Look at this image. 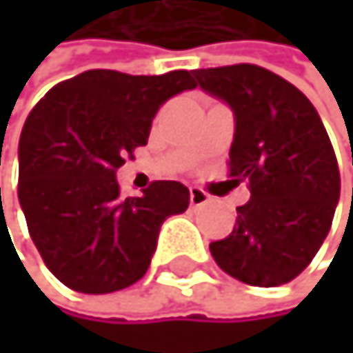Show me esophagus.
Masks as SVG:
<instances>
[{
    "label": "esophagus",
    "mask_w": 353,
    "mask_h": 353,
    "mask_svg": "<svg viewBox=\"0 0 353 353\" xmlns=\"http://www.w3.org/2000/svg\"><path fill=\"white\" fill-rule=\"evenodd\" d=\"M210 201V194L205 190H201L196 186L190 188V205L192 208H201V205H205V203Z\"/></svg>",
    "instance_id": "obj_1"
}]
</instances>
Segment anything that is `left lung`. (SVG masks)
<instances>
[{
	"label": "left lung",
	"mask_w": 353,
	"mask_h": 353,
	"mask_svg": "<svg viewBox=\"0 0 353 353\" xmlns=\"http://www.w3.org/2000/svg\"><path fill=\"white\" fill-rule=\"evenodd\" d=\"M192 74L233 110L228 167L235 182H250L233 233L212 241L210 252L224 273L250 286L288 283L324 243L341 192L322 118L296 86L259 65Z\"/></svg>",
	"instance_id": "1"
}]
</instances>
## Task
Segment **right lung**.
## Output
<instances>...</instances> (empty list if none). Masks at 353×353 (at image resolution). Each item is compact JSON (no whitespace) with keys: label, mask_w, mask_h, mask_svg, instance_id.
<instances>
[{"label":"right lung","mask_w":353,"mask_h":353,"mask_svg":"<svg viewBox=\"0 0 353 353\" xmlns=\"http://www.w3.org/2000/svg\"><path fill=\"white\" fill-rule=\"evenodd\" d=\"M194 86L186 70H88L52 86L27 116L19 201L37 252L67 288L105 294L131 286L150 267L163 222L186 212L184 184L152 182L125 199L116 171L148 143L161 105Z\"/></svg>","instance_id":"1"}]
</instances>
